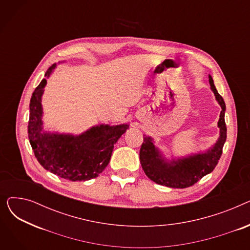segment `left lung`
Segmentation results:
<instances>
[{"instance_id": "8db88e82", "label": "left lung", "mask_w": 250, "mask_h": 250, "mask_svg": "<svg viewBox=\"0 0 250 250\" xmlns=\"http://www.w3.org/2000/svg\"><path fill=\"white\" fill-rule=\"evenodd\" d=\"M208 82L222 109L218 122L220 134L214 145L205 151L181 157L172 155L171 158H167L165 154L155 146L154 139L151 136L144 135V142L140 150L142 168L151 180L160 186L173 188H188L211 173L219 162L227 138L225 124L226 105L224 99L218 93L211 75H208Z\"/></svg>"}]
</instances>
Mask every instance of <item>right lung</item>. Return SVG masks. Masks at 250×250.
Wrapping results in <instances>:
<instances>
[{
    "label": "right lung",
    "mask_w": 250,
    "mask_h": 250,
    "mask_svg": "<svg viewBox=\"0 0 250 250\" xmlns=\"http://www.w3.org/2000/svg\"><path fill=\"white\" fill-rule=\"evenodd\" d=\"M64 62L49 67L44 75L46 79ZM46 79L35 88L29 104L28 138L36 159L49 172L71 181L97 177L108 165L114 144L129 125L100 124L79 135L45 129L42 101Z\"/></svg>",
    "instance_id": "obj_1"
}]
</instances>
